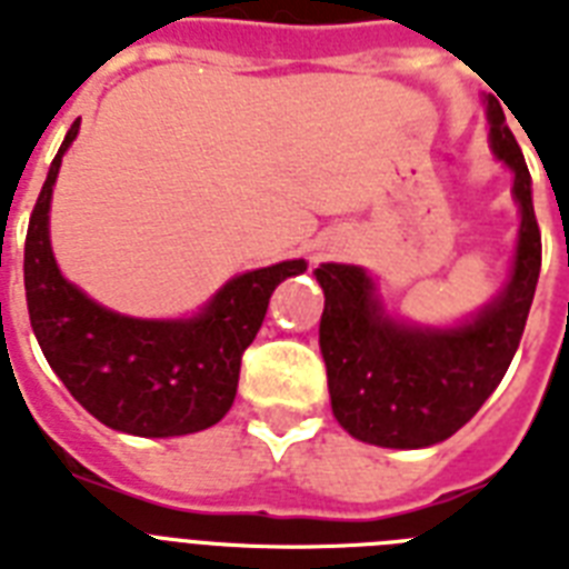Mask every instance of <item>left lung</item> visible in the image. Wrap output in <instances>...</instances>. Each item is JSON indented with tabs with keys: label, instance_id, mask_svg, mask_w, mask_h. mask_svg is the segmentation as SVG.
<instances>
[{
	"label": "left lung",
	"instance_id": "8db88e82",
	"mask_svg": "<svg viewBox=\"0 0 569 569\" xmlns=\"http://www.w3.org/2000/svg\"><path fill=\"white\" fill-rule=\"evenodd\" d=\"M485 101L493 154L515 172L520 230L509 283L479 316L445 330L403 325L382 309L359 266L316 269L325 289L318 341L332 415L365 445L418 450L459 432L500 386L523 336L540 274L532 178L500 101Z\"/></svg>",
	"mask_w": 569,
	"mask_h": 569
}]
</instances>
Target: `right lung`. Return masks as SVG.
I'll use <instances>...</instances> for the list:
<instances>
[{"instance_id": "obj_1", "label": "right lung", "mask_w": 569, "mask_h": 569, "mask_svg": "<svg viewBox=\"0 0 569 569\" xmlns=\"http://www.w3.org/2000/svg\"><path fill=\"white\" fill-rule=\"evenodd\" d=\"M76 137L72 122L29 221L22 271L31 330L69 395L104 427L142 438L201 432L233 406L242 353L262 327L271 292L303 274L307 262L233 277L196 318L146 321L99 307L60 274L49 242L54 178Z\"/></svg>"}]
</instances>
